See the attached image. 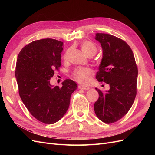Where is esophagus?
<instances>
[{"label":"esophagus","mask_w":155,"mask_h":155,"mask_svg":"<svg viewBox=\"0 0 155 155\" xmlns=\"http://www.w3.org/2000/svg\"><path fill=\"white\" fill-rule=\"evenodd\" d=\"M78 88L82 89V90H89L90 89V87H87V86H84V85H79Z\"/></svg>","instance_id":"1"}]
</instances>
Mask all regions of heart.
Instances as JSON below:
<instances>
[{
    "instance_id": "heart-1",
    "label": "heart",
    "mask_w": 155,
    "mask_h": 155,
    "mask_svg": "<svg viewBox=\"0 0 155 155\" xmlns=\"http://www.w3.org/2000/svg\"><path fill=\"white\" fill-rule=\"evenodd\" d=\"M81 48L83 51L88 57H92L94 55L97 51V47L92 42L88 41H84L81 43ZM71 50L68 49L65 52L63 59L65 61L69 59L70 54ZM93 75L92 70L87 68H78L74 70L72 72V77L78 82L83 84H87L90 81V77Z\"/></svg>"
}]
</instances>
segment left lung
<instances>
[{"label":"left lung","mask_w":155,"mask_h":155,"mask_svg":"<svg viewBox=\"0 0 155 155\" xmlns=\"http://www.w3.org/2000/svg\"><path fill=\"white\" fill-rule=\"evenodd\" d=\"M103 58L96 74L100 82L109 84L106 92L96 88L99 98L94 105L97 117L106 124L114 123L127 113L137 92L138 67L132 50L124 40L98 33Z\"/></svg>","instance_id":"8db88e82"}]
</instances>
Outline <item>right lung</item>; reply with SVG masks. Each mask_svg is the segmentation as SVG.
<instances>
[{"instance_id": "obj_1", "label": "right lung", "mask_w": 155, "mask_h": 155, "mask_svg": "<svg viewBox=\"0 0 155 155\" xmlns=\"http://www.w3.org/2000/svg\"><path fill=\"white\" fill-rule=\"evenodd\" d=\"M63 43L43 39L25 46L18 55L15 78L21 100L30 114L41 122L51 124L66 113L70 97L77 88L71 79L53 87L50 79L61 66Z\"/></svg>"}]
</instances>
